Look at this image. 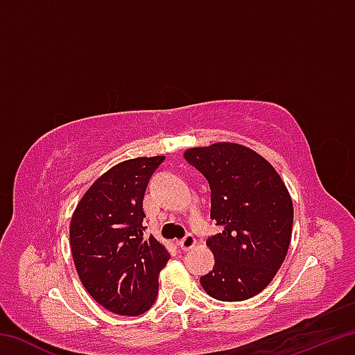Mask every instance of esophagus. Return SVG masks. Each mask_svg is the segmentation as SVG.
<instances>
[{"mask_svg":"<svg viewBox=\"0 0 355 355\" xmlns=\"http://www.w3.org/2000/svg\"><path fill=\"white\" fill-rule=\"evenodd\" d=\"M178 245H180V248H182L183 250H191V249L196 245V236L192 235V233H188V235H186V236L182 239V241L178 243Z\"/></svg>","mask_w":355,"mask_h":355,"instance_id":"esophagus-1","label":"esophagus"}]
</instances>
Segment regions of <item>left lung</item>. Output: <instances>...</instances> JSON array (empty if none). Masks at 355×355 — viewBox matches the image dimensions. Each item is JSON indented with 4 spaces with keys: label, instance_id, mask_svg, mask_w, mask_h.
Wrapping results in <instances>:
<instances>
[{
    "label": "left lung",
    "instance_id": "obj_1",
    "mask_svg": "<svg viewBox=\"0 0 355 355\" xmlns=\"http://www.w3.org/2000/svg\"><path fill=\"white\" fill-rule=\"evenodd\" d=\"M184 159L208 180L211 219L222 227L207 241L214 266L200 277L203 290L224 302L255 296L271 284L290 248V192L263 156L239 144L189 148Z\"/></svg>",
    "mask_w": 355,
    "mask_h": 355
}]
</instances>
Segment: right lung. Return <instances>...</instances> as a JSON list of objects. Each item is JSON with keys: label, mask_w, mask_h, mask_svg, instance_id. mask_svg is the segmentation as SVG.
<instances>
[{"label": "right lung", "mask_w": 355, "mask_h": 355, "mask_svg": "<svg viewBox=\"0 0 355 355\" xmlns=\"http://www.w3.org/2000/svg\"><path fill=\"white\" fill-rule=\"evenodd\" d=\"M164 156L123 161L86 191L70 222L75 268L87 293L112 313H146L158 296V275L171 255L144 238L142 202Z\"/></svg>", "instance_id": "right-lung-1"}]
</instances>
